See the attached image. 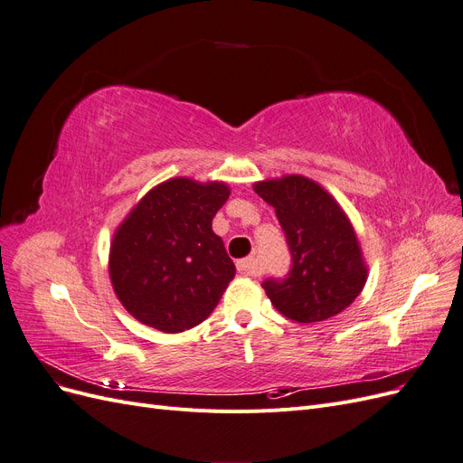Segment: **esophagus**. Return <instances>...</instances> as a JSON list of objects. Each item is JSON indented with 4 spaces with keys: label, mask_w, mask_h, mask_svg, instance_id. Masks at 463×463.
<instances>
[{
    "label": "esophagus",
    "mask_w": 463,
    "mask_h": 463,
    "mask_svg": "<svg viewBox=\"0 0 463 463\" xmlns=\"http://www.w3.org/2000/svg\"><path fill=\"white\" fill-rule=\"evenodd\" d=\"M237 272L245 274V276H257L260 272L257 259L255 257H245L241 260H237Z\"/></svg>",
    "instance_id": "obj_1"
}]
</instances>
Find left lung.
<instances>
[{
  "instance_id": "left-lung-1",
  "label": "left lung",
  "mask_w": 463,
  "mask_h": 463,
  "mask_svg": "<svg viewBox=\"0 0 463 463\" xmlns=\"http://www.w3.org/2000/svg\"><path fill=\"white\" fill-rule=\"evenodd\" d=\"M255 191L274 206L291 257L284 278L262 282L276 309L296 322H318L352 305L365 286L367 269L338 203L301 175L262 181Z\"/></svg>"
}]
</instances>
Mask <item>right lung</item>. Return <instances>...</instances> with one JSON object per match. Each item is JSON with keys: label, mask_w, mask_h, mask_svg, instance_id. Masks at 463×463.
I'll return each mask as SVG.
<instances>
[{"label": "right lung", "mask_w": 463, "mask_h": 463, "mask_svg": "<svg viewBox=\"0 0 463 463\" xmlns=\"http://www.w3.org/2000/svg\"><path fill=\"white\" fill-rule=\"evenodd\" d=\"M223 184L170 179L154 187L111 243V284L137 320L174 334L214 311L235 276L213 218L228 201Z\"/></svg>", "instance_id": "add662e5"}]
</instances>
